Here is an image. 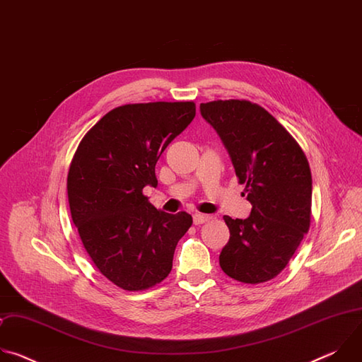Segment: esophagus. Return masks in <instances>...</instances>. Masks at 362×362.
Wrapping results in <instances>:
<instances>
[{"label": "esophagus", "mask_w": 362, "mask_h": 362, "mask_svg": "<svg viewBox=\"0 0 362 362\" xmlns=\"http://www.w3.org/2000/svg\"><path fill=\"white\" fill-rule=\"evenodd\" d=\"M212 219V216L204 215V214H194L193 215V223L194 225H202L204 222H209Z\"/></svg>", "instance_id": "1"}]
</instances>
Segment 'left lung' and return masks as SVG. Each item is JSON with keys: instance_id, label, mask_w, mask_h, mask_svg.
Segmentation results:
<instances>
[{"instance_id": "8db88e82", "label": "left lung", "mask_w": 362, "mask_h": 362, "mask_svg": "<svg viewBox=\"0 0 362 362\" xmlns=\"http://www.w3.org/2000/svg\"><path fill=\"white\" fill-rule=\"evenodd\" d=\"M200 115L223 141L252 211L223 216L230 238L219 255L222 271L243 284L279 275L311 222L313 177L305 153L264 107L247 100L202 103Z\"/></svg>"}]
</instances>
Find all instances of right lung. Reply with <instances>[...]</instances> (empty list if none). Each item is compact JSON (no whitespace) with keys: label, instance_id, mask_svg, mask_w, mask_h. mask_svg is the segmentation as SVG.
Segmentation results:
<instances>
[{"label":"right lung","instance_id":"right-lung-1","mask_svg":"<svg viewBox=\"0 0 362 362\" xmlns=\"http://www.w3.org/2000/svg\"><path fill=\"white\" fill-rule=\"evenodd\" d=\"M193 101L124 105L83 137L70 165L73 222L97 269L124 291L160 284L177 242L192 226L186 212L158 211L143 194L158 186L160 154L194 119Z\"/></svg>","mask_w":362,"mask_h":362}]
</instances>
